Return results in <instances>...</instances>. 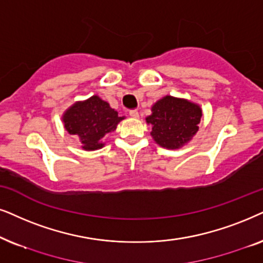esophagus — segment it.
<instances>
[{
    "mask_svg": "<svg viewBox=\"0 0 263 263\" xmlns=\"http://www.w3.org/2000/svg\"><path fill=\"white\" fill-rule=\"evenodd\" d=\"M129 115H131L132 118H139V113H138V110H136V109H134V110H129Z\"/></svg>",
    "mask_w": 263,
    "mask_h": 263,
    "instance_id": "esophagus-1",
    "label": "esophagus"
}]
</instances>
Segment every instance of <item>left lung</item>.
Here are the masks:
<instances>
[{
	"mask_svg": "<svg viewBox=\"0 0 263 263\" xmlns=\"http://www.w3.org/2000/svg\"><path fill=\"white\" fill-rule=\"evenodd\" d=\"M202 109L198 104L184 99L164 96L152 107L145 119L152 125L154 141L162 148L179 149L198 131Z\"/></svg>",
	"mask_w": 263,
	"mask_h": 263,
	"instance_id": "1",
	"label": "left lung"
}]
</instances>
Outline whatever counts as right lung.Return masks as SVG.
<instances>
[{"label": "right lung", "instance_id": "add662e5", "mask_svg": "<svg viewBox=\"0 0 263 263\" xmlns=\"http://www.w3.org/2000/svg\"><path fill=\"white\" fill-rule=\"evenodd\" d=\"M122 119L125 117H119L118 111L97 95L76 102L62 115L66 131L78 136L83 149L89 152L102 148V138L115 131Z\"/></svg>", "mask_w": 263, "mask_h": 263}]
</instances>
